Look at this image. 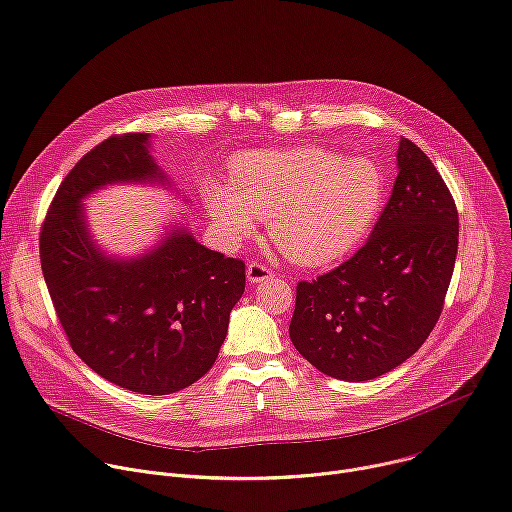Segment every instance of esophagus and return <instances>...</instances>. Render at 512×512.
Returning a JSON list of instances; mask_svg holds the SVG:
<instances>
[{
	"instance_id": "esophagus-1",
	"label": "esophagus",
	"mask_w": 512,
	"mask_h": 512,
	"mask_svg": "<svg viewBox=\"0 0 512 512\" xmlns=\"http://www.w3.org/2000/svg\"><path fill=\"white\" fill-rule=\"evenodd\" d=\"M271 277V269L265 267L263 263H257V261H251L247 265V280L251 284H259V282H265Z\"/></svg>"
}]
</instances>
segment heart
Listing matches in <instances>:
<instances>
[{"label":"heart","instance_id":"obj_1","mask_svg":"<svg viewBox=\"0 0 512 512\" xmlns=\"http://www.w3.org/2000/svg\"><path fill=\"white\" fill-rule=\"evenodd\" d=\"M384 202L376 161L320 149L247 151L230 161V185L208 179L204 204L220 237L239 245L267 216L273 243L298 265H327L347 255Z\"/></svg>","mask_w":512,"mask_h":512}]
</instances>
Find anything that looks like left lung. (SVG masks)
I'll list each match as a JSON object with an SVG mask.
<instances>
[{"label": "left lung", "instance_id": "left-lung-1", "mask_svg": "<svg viewBox=\"0 0 512 512\" xmlns=\"http://www.w3.org/2000/svg\"><path fill=\"white\" fill-rule=\"evenodd\" d=\"M398 177L365 245L333 271L296 286L290 339L318 371L374 380L421 347L441 316L459 218L431 159L408 138Z\"/></svg>", "mask_w": 512, "mask_h": 512}]
</instances>
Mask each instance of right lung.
<instances>
[{
	"instance_id": "right-lung-1",
	"label": "right lung",
	"mask_w": 512,
	"mask_h": 512,
	"mask_svg": "<svg viewBox=\"0 0 512 512\" xmlns=\"http://www.w3.org/2000/svg\"><path fill=\"white\" fill-rule=\"evenodd\" d=\"M147 132L106 138L67 173L40 228V265L71 349L104 380L163 396L214 365L230 310L245 292V263L169 230L134 259L104 255L81 200L108 183H169Z\"/></svg>"
}]
</instances>
